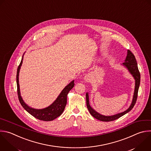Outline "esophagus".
<instances>
[{"label":"esophagus","mask_w":151,"mask_h":151,"mask_svg":"<svg viewBox=\"0 0 151 151\" xmlns=\"http://www.w3.org/2000/svg\"><path fill=\"white\" fill-rule=\"evenodd\" d=\"M92 79V77H91V75H89V74H88V75H86L84 77V80L86 82H90V81Z\"/></svg>","instance_id":"obj_1"}]
</instances>
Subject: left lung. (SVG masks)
<instances>
[{
  "mask_svg": "<svg viewBox=\"0 0 151 151\" xmlns=\"http://www.w3.org/2000/svg\"><path fill=\"white\" fill-rule=\"evenodd\" d=\"M123 66L125 67L127 70L129 71L130 74L133 77L134 81H135V85H134V90L133 96L132 101L129 106V107L125 111L122 113H117L114 115L112 116H104L103 114H99V113L96 112L91 107L89 104V93L88 92L86 93V106L87 108L90 113V114L95 119L102 121V122H111L118 119L119 118L121 117L122 116H124L126 113H129L134 107L137 97V92L140 85V75L137 68V64L136 60L134 55L130 51L127 50V53L124 62L122 64Z\"/></svg>",
  "mask_w": 151,
  "mask_h": 151,
  "instance_id": "1",
  "label": "left lung"
}]
</instances>
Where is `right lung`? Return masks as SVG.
<instances>
[{"label":"right lung","mask_w":151,"mask_h":151,"mask_svg":"<svg viewBox=\"0 0 151 151\" xmlns=\"http://www.w3.org/2000/svg\"><path fill=\"white\" fill-rule=\"evenodd\" d=\"M24 53L21 63L17 69V91L18 98L19 102L23 108L31 115H32L35 118L42 120V121H52L60 116L63 112L67 104V96L69 92L73 88L74 86V80L71 81L68 85H67L61 91L58 98L56 99L55 101L49 106L41 109H36L29 107L27 105L24 101L20 92L19 83V75L21 67L22 64V60L24 58Z\"/></svg>","instance_id":"1"}]
</instances>
